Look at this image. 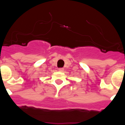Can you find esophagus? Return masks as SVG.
<instances>
[{
    "mask_svg": "<svg viewBox=\"0 0 125 125\" xmlns=\"http://www.w3.org/2000/svg\"><path fill=\"white\" fill-rule=\"evenodd\" d=\"M58 70H59V71H60V72H63V70H64V69H63V68H59Z\"/></svg>",
    "mask_w": 125,
    "mask_h": 125,
    "instance_id": "34e87169",
    "label": "esophagus"
}]
</instances>
